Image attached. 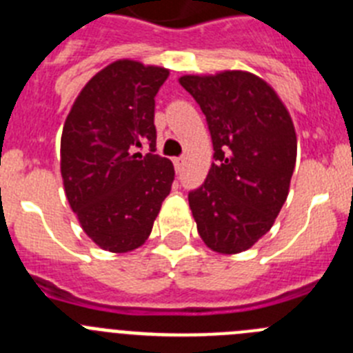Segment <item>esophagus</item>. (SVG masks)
<instances>
[{
  "instance_id": "obj_1",
  "label": "esophagus",
  "mask_w": 353,
  "mask_h": 353,
  "mask_svg": "<svg viewBox=\"0 0 353 353\" xmlns=\"http://www.w3.org/2000/svg\"><path fill=\"white\" fill-rule=\"evenodd\" d=\"M183 157H176V159H173V164H174V170L176 171H180L182 170V166H183Z\"/></svg>"
}]
</instances>
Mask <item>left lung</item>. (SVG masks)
<instances>
[{"instance_id":"1","label":"left lung","mask_w":353,"mask_h":353,"mask_svg":"<svg viewBox=\"0 0 353 353\" xmlns=\"http://www.w3.org/2000/svg\"><path fill=\"white\" fill-rule=\"evenodd\" d=\"M180 85L201 106L213 159L189 206L201 240L221 254L250 248L273 225L289 194L297 140L273 89L247 71L185 75Z\"/></svg>"}]
</instances>
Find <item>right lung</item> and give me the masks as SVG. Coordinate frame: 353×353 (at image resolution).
I'll list each match as a JSON object with an SVG mask.
<instances>
[{
  "label": "right lung",
  "instance_id": "right-lung-1",
  "mask_svg": "<svg viewBox=\"0 0 353 353\" xmlns=\"http://www.w3.org/2000/svg\"><path fill=\"white\" fill-rule=\"evenodd\" d=\"M166 68L115 61L96 73L68 113L61 138V174L71 210L103 250L145 243L171 190L174 168L154 154L155 94ZM148 144V154L134 148Z\"/></svg>",
  "mask_w": 353,
  "mask_h": 353
}]
</instances>
